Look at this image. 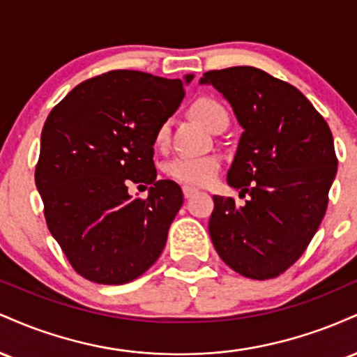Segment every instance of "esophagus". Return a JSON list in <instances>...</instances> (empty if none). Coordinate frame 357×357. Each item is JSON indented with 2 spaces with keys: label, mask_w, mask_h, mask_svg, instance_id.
<instances>
[{
  "label": "esophagus",
  "mask_w": 357,
  "mask_h": 357,
  "mask_svg": "<svg viewBox=\"0 0 357 357\" xmlns=\"http://www.w3.org/2000/svg\"><path fill=\"white\" fill-rule=\"evenodd\" d=\"M196 192H198V190H196V188H192V186H183V195H184V198H192V196L196 195Z\"/></svg>",
  "instance_id": "obj_1"
}]
</instances>
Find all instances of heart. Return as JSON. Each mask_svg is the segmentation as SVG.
Here are the masks:
<instances>
[{
  "instance_id": "obj_1",
  "label": "heart",
  "mask_w": 357,
  "mask_h": 357,
  "mask_svg": "<svg viewBox=\"0 0 357 357\" xmlns=\"http://www.w3.org/2000/svg\"><path fill=\"white\" fill-rule=\"evenodd\" d=\"M191 112L208 129L215 130L223 121H230L227 109L211 97H202L191 105ZM169 139V122H161L154 134L155 146H165ZM220 169V158L215 154L206 155H178L166 167L171 178L184 184L204 186L211 183Z\"/></svg>"
}]
</instances>
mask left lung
I'll list each match as a JSON object with an SVG mask.
<instances>
[{
  "instance_id": "obj_1",
  "label": "left lung",
  "mask_w": 357,
  "mask_h": 357,
  "mask_svg": "<svg viewBox=\"0 0 357 357\" xmlns=\"http://www.w3.org/2000/svg\"><path fill=\"white\" fill-rule=\"evenodd\" d=\"M243 129L227 181L250 199L213 196L210 236L240 275L267 280L305 252L326 215L337 158L329 126L294 85L255 67L206 72Z\"/></svg>"
}]
</instances>
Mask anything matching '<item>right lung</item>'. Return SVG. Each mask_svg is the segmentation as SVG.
Segmentation results:
<instances>
[{
	"label": "right lung",
	"instance_id": "right-lung-1",
	"mask_svg": "<svg viewBox=\"0 0 357 357\" xmlns=\"http://www.w3.org/2000/svg\"><path fill=\"white\" fill-rule=\"evenodd\" d=\"M192 77L102 73L77 85L45 121L36 190L48 230L87 280L127 284L161 255L183 191L171 179L155 181L154 134ZM130 182L153 184L146 200L128 195Z\"/></svg>",
	"mask_w": 357,
	"mask_h": 357
}]
</instances>
